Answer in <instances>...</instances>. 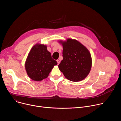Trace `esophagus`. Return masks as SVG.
Masks as SVG:
<instances>
[{"label": "esophagus", "mask_w": 121, "mask_h": 121, "mask_svg": "<svg viewBox=\"0 0 121 121\" xmlns=\"http://www.w3.org/2000/svg\"><path fill=\"white\" fill-rule=\"evenodd\" d=\"M56 61H57V62L58 65H59V63H60V61H59V60H56Z\"/></svg>", "instance_id": "obj_1"}]
</instances>
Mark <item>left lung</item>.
Here are the masks:
<instances>
[{
    "mask_svg": "<svg viewBox=\"0 0 121 121\" xmlns=\"http://www.w3.org/2000/svg\"><path fill=\"white\" fill-rule=\"evenodd\" d=\"M58 42L63 46V59L58 65L66 78L71 81H80L88 76L92 66L89 50L79 41L67 38Z\"/></svg>",
    "mask_w": 121,
    "mask_h": 121,
    "instance_id": "left-lung-1",
    "label": "left lung"
}]
</instances>
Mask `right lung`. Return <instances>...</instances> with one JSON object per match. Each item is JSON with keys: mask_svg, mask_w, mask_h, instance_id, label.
Listing matches in <instances>:
<instances>
[{"mask_svg": "<svg viewBox=\"0 0 121 121\" xmlns=\"http://www.w3.org/2000/svg\"><path fill=\"white\" fill-rule=\"evenodd\" d=\"M57 62L52 58L47 46L37 43L30 49L25 62L28 77L32 80L41 81L47 78Z\"/></svg>", "mask_w": 121, "mask_h": 121, "instance_id": "add662e5", "label": "right lung"}]
</instances>
